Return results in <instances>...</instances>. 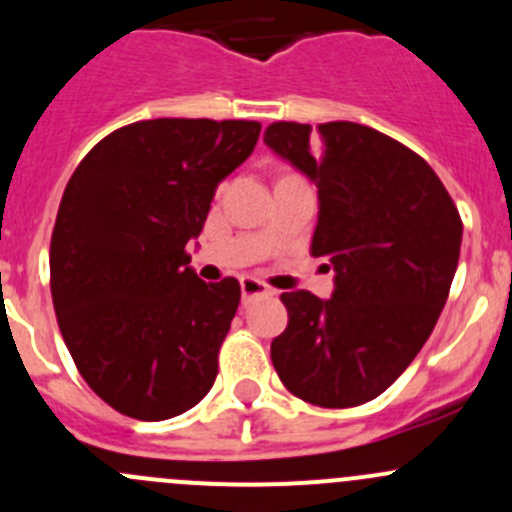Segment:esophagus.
<instances>
[{"instance_id":"esophagus-1","label":"esophagus","mask_w":512,"mask_h":512,"mask_svg":"<svg viewBox=\"0 0 512 512\" xmlns=\"http://www.w3.org/2000/svg\"><path fill=\"white\" fill-rule=\"evenodd\" d=\"M240 289H242V299H245V302H250V299H255V297H270L272 294V289L267 287L265 282L255 280V277H242Z\"/></svg>"}]
</instances>
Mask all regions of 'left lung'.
Segmentation results:
<instances>
[{
	"label": "left lung",
	"instance_id": "left-lung-1",
	"mask_svg": "<svg viewBox=\"0 0 512 512\" xmlns=\"http://www.w3.org/2000/svg\"><path fill=\"white\" fill-rule=\"evenodd\" d=\"M267 148L317 185L312 255L334 292L282 294L272 364L297 399L349 409L384 394L431 337L461 255L463 223L431 165L352 121H277Z\"/></svg>",
	"mask_w": 512,
	"mask_h": 512
}]
</instances>
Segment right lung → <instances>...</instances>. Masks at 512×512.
<instances>
[{"label":"right lung","mask_w":512,"mask_h":512,"mask_svg":"<svg viewBox=\"0 0 512 512\" xmlns=\"http://www.w3.org/2000/svg\"><path fill=\"white\" fill-rule=\"evenodd\" d=\"M257 138V121H138L96 143L66 185L51 299L79 374L121 414L173 418L218 376L240 282L205 285L185 245Z\"/></svg>","instance_id":"add662e5"}]
</instances>
